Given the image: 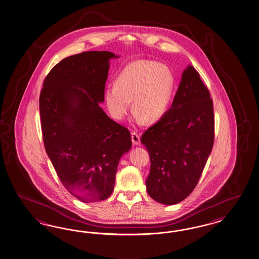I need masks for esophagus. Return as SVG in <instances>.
<instances>
[{"label": "esophagus", "mask_w": 259, "mask_h": 259, "mask_svg": "<svg viewBox=\"0 0 259 259\" xmlns=\"http://www.w3.org/2000/svg\"><path fill=\"white\" fill-rule=\"evenodd\" d=\"M131 138H132V142H133L134 145H138L140 144V135L137 133V132H132L131 133Z\"/></svg>", "instance_id": "1"}]
</instances>
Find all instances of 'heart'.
Listing matches in <instances>:
<instances>
[{"label":"heart","mask_w":259,"mask_h":259,"mask_svg":"<svg viewBox=\"0 0 259 259\" xmlns=\"http://www.w3.org/2000/svg\"><path fill=\"white\" fill-rule=\"evenodd\" d=\"M175 84V75L168 66L152 60H137L119 73L116 84L105 89V105L113 118L121 119L133 101L138 119L154 122L168 110Z\"/></svg>","instance_id":"b5f03b06"}]
</instances>
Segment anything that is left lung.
Returning a JSON list of instances; mask_svg holds the SVG:
<instances>
[{"label": "left lung", "instance_id": "8db88e82", "mask_svg": "<svg viewBox=\"0 0 259 259\" xmlns=\"http://www.w3.org/2000/svg\"><path fill=\"white\" fill-rule=\"evenodd\" d=\"M215 119L208 89L189 65L171 107L141 137L151 168L148 194L163 204L185 200L195 189L214 143Z\"/></svg>", "mask_w": 259, "mask_h": 259}]
</instances>
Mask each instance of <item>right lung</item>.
I'll use <instances>...</instances> for the list:
<instances>
[{
  "mask_svg": "<svg viewBox=\"0 0 259 259\" xmlns=\"http://www.w3.org/2000/svg\"><path fill=\"white\" fill-rule=\"evenodd\" d=\"M118 57L106 51L66 57L46 76L39 96L46 153L65 189L84 203L111 195L119 159L132 146L129 130L99 104L109 60Z\"/></svg>",
  "mask_w": 259,
  "mask_h": 259,
  "instance_id": "right-lung-1",
  "label": "right lung"
}]
</instances>
